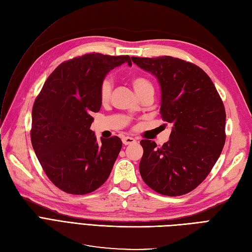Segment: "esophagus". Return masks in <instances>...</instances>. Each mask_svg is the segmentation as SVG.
<instances>
[{
	"label": "esophagus",
	"mask_w": 252,
	"mask_h": 252,
	"mask_svg": "<svg viewBox=\"0 0 252 252\" xmlns=\"http://www.w3.org/2000/svg\"><path fill=\"white\" fill-rule=\"evenodd\" d=\"M122 141H123L124 145H131V144H134L136 142L135 139L130 138V136H125V138L122 139Z\"/></svg>",
	"instance_id": "esophagus-1"
}]
</instances>
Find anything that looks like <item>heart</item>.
<instances>
[{
	"instance_id": "obj_1",
	"label": "heart",
	"mask_w": 252,
	"mask_h": 252,
	"mask_svg": "<svg viewBox=\"0 0 252 252\" xmlns=\"http://www.w3.org/2000/svg\"><path fill=\"white\" fill-rule=\"evenodd\" d=\"M131 84L133 86V89L135 93L138 94L139 96L151 93L154 94V85L152 83L145 77L142 75H135L131 79ZM111 91H112V82L110 79L106 78L102 81L100 85V90H98V96H100V101L103 104H107L110 100L111 96Z\"/></svg>"
}]
</instances>
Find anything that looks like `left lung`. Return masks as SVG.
Masks as SVG:
<instances>
[{
    "label": "left lung",
    "instance_id": "8db88e82",
    "mask_svg": "<svg viewBox=\"0 0 252 252\" xmlns=\"http://www.w3.org/2000/svg\"><path fill=\"white\" fill-rule=\"evenodd\" d=\"M131 59L158 79L162 91L159 113L173 125L162 147L154 141H141V177L159 194H186L206 179L223 150L222 98L207 73L192 63L169 56Z\"/></svg>",
    "mask_w": 252,
    "mask_h": 252
}]
</instances>
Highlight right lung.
Instances as JSON below:
<instances>
[{"label": "right lung", "instance_id": "right-lung-1", "mask_svg": "<svg viewBox=\"0 0 252 252\" xmlns=\"http://www.w3.org/2000/svg\"><path fill=\"white\" fill-rule=\"evenodd\" d=\"M128 63V56L87 53L60 64L32 107L30 138L44 172L58 188L87 194L108 179L122 148L118 136L97 142L90 130L91 113L101 109L100 85L113 68Z\"/></svg>", "mask_w": 252, "mask_h": 252}]
</instances>
